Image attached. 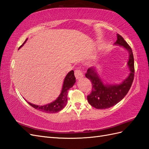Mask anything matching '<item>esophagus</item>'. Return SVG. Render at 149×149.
<instances>
[{
    "instance_id": "34e87169",
    "label": "esophagus",
    "mask_w": 149,
    "mask_h": 149,
    "mask_svg": "<svg viewBox=\"0 0 149 149\" xmlns=\"http://www.w3.org/2000/svg\"><path fill=\"white\" fill-rule=\"evenodd\" d=\"M75 75L76 79H79L83 77V74L82 71L79 69V68H77L75 70Z\"/></svg>"
}]
</instances>
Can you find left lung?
<instances>
[{"label":"left lung","instance_id":"obj_1","mask_svg":"<svg viewBox=\"0 0 149 149\" xmlns=\"http://www.w3.org/2000/svg\"><path fill=\"white\" fill-rule=\"evenodd\" d=\"M114 44L123 47L128 51V65L130 73L128 77L119 85H105L98 76L96 68L92 67L87 69L85 76L91 81L93 86L92 91L87 97V101L93 107L96 109L111 108L123 100L130 89L134 79V58L131 47L119 34L117 35V40Z\"/></svg>","mask_w":149,"mask_h":149}]
</instances>
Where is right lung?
Here are the masks:
<instances>
[{
    "label": "right lung",
    "mask_w": 149,
    "mask_h": 149,
    "mask_svg": "<svg viewBox=\"0 0 149 149\" xmlns=\"http://www.w3.org/2000/svg\"><path fill=\"white\" fill-rule=\"evenodd\" d=\"M26 40H27V39L26 40L23 44H22L19 48H21L22 46L25 43ZM75 82V77L74 75V70H71L70 72H68L65 78L62 92H61L58 97L57 98L55 101L45 106H38L36 104H33L31 102H28V104L30 106H31L34 108H35L36 109H38L39 110V111H43L45 113H55L58 112L65 106L67 102L68 90L70 89L71 87L74 86Z\"/></svg>",
    "instance_id": "obj_1"
}]
</instances>
